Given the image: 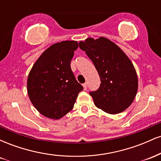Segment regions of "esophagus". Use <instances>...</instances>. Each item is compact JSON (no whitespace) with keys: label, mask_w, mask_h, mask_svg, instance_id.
<instances>
[{"label":"esophagus","mask_w":161,"mask_h":161,"mask_svg":"<svg viewBox=\"0 0 161 161\" xmlns=\"http://www.w3.org/2000/svg\"><path fill=\"white\" fill-rule=\"evenodd\" d=\"M83 87H84V90L87 89V83H84L83 84Z\"/></svg>","instance_id":"1"}]
</instances>
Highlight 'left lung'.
Here are the masks:
<instances>
[{"label": "left lung", "mask_w": 161, "mask_h": 161, "mask_svg": "<svg viewBox=\"0 0 161 161\" xmlns=\"http://www.w3.org/2000/svg\"><path fill=\"white\" fill-rule=\"evenodd\" d=\"M93 62L101 85L90 92L97 108L110 114L124 111L132 103L138 90V77L133 64L116 44L108 38H88L79 42Z\"/></svg>", "instance_id": "left-lung-1"}]
</instances>
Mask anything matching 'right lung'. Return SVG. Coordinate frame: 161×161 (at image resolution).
<instances>
[{"label":"right lung","mask_w":161,"mask_h":161,"mask_svg":"<svg viewBox=\"0 0 161 161\" xmlns=\"http://www.w3.org/2000/svg\"><path fill=\"white\" fill-rule=\"evenodd\" d=\"M75 41L51 45L33 65L27 80L29 99L40 114L53 119L61 118L74 106L83 89L70 67L78 48Z\"/></svg>","instance_id":"add662e5"}]
</instances>
